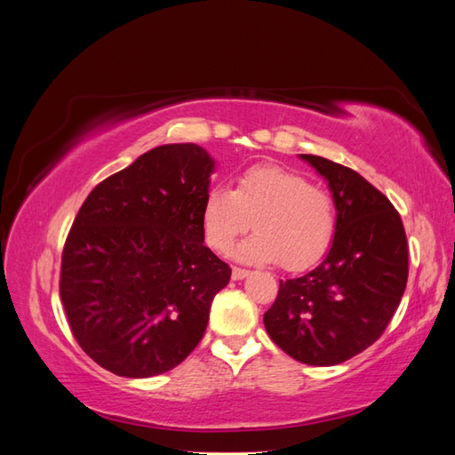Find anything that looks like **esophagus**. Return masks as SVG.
Returning <instances> with one entry per match:
<instances>
[{"mask_svg": "<svg viewBox=\"0 0 455 455\" xmlns=\"http://www.w3.org/2000/svg\"><path fill=\"white\" fill-rule=\"evenodd\" d=\"M249 269H243V267H233V271H231V279L233 281H241V279H244V277H249Z\"/></svg>", "mask_w": 455, "mask_h": 455, "instance_id": "esophagus-1", "label": "esophagus"}]
</instances>
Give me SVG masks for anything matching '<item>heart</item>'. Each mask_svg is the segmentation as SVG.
Segmentation results:
<instances>
[{
    "mask_svg": "<svg viewBox=\"0 0 455 455\" xmlns=\"http://www.w3.org/2000/svg\"><path fill=\"white\" fill-rule=\"evenodd\" d=\"M201 218L206 241L218 252H229L252 224L256 233L239 246L237 258L254 264L281 261L291 271L315 266L336 233L330 191L279 164L244 171L233 191L209 189Z\"/></svg>",
    "mask_w": 455,
    "mask_h": 455,
    "instance_id": "b5f03b06",
    "label": "heart"
}]
</instances>
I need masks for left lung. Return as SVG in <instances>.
I'll return each instance as SVG.
<instances>
[{"instance_id":"left-lung-1","label":"left lung","mask_w":455,"mask_h":455,"mask_svg":"<svg viewBox=\"0 0 455 455\" xmlns=\"http://www.w3.org/2000/svg\"><path fill=\"white\" fill-rule=\"evenodd\" d=\"M328 182L336 233L315 269L279 284L264 315L269 338L292 359L334 366L370 347L387 328L408 281V243L391 201L349 167L299 156Z\"/></svg>"}]
</instances>
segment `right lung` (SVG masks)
I'll return each instance as SVG.
<instances>
[{"mask_svg":"<svg viewBox=\"0 0 455 455\" xmlns=\"http://www.w3.org/2000/svg\"><path fill=\"white\" fill-rule=\"evenodd\" d=\"M212 172L201 146H159L81 204L62 252L60 299L79 347L112 374L169 371L204 334L231 277L204 244Z\"/></svg>","mask_w":455,"mask_h":455,"instance_id":"obj_1","label":"right lung"}]
</instances>
